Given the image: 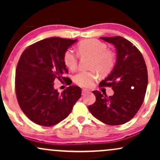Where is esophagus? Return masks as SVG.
<instances>
[{
  "label": "esophagus",
  "mask_w": 160,
  "mask_h": 160,
  "mask_svg": "<svg viewBox=\"0 0 160 160\" xmlns=\"http://www.w3.org/2000/svg\"><path fill=\"white\" fill-rule=\"evenodd\" d=\"M88 92H89V90H88V89H83L82 90V95H85L86 93H88Z\"/></svg>",
  "instance_id": "1"
}]
</instances>
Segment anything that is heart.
<instances>
[{"label":"heart","mask_w":160,"mask_h":160,"mask_svg":"<svg viewBox=\"0 0 160 160\" xmlns=\"http://www.w3.org/2000/svg\"><path fill=\"white\" fill-rule=\"evenodd\" d=\"M77 51L80 56H90L88 67L89 71H82L74 77V82L82 87H90L98 78V73L107 75L113 70L115 65V54L107 49V45L96 39L82 40L77 47ZM63 61L66 67L74 71L78 66V56L71 49L64 53Z\"/></svg>","instance_id":"b5f03b06"}]
</instances>
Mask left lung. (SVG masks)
Instances as JSON below:
<instances>
[{
    "label": "left lung",
    "instance_id": "left-lung-1",
    "mask_svg": "<svg viewBox=\"0 0 160 160\" xmlns=\"http://www.w3.org/2000/svg\"><path fill=\"white\" fill-rule=\"evenodd\" d=\"M100 38L114 45L117 50L114 68L99 83L111 87L114 94L108 97L93 91L96 100L88 109L104 123L124 124L135 117L144 102L148 82L147 66L140 51L128 40L120 36Z\"/></svg>",
    "mask_w": 160,
    "mask_h": 160
}]
</instances>
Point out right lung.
<instances>
[{"instance_id": "add662e5", "label": "right lung", "mask_w": 160, "mask_h": 160, "mask_svg": "<svg viewBox=\"0 0 160 160\" xmlns=\"http://www.w3.org/2000/svg\"><path fill=\"white\" fill-rule=\"evenodd\" d=\"M78 40L49 38L29 46L20 56L16 69L15 88L23 113L35 123L52 126L70 114L81 96V89L70 86L62 93L55 80H68L64 53Z\"/></svg>"}]
</instances>
